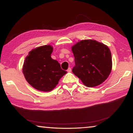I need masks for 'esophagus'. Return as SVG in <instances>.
<instances>
[{"instance_id":"obj_1","label":"esophagus","mask_w":133,"mask_h":133,"mask_svg":"<svg viewBox=\"0 0 133 133\" xmlns=\"http://www.w3.org/2000/svg\"><path fill=\"white\" fill-rule=\"evenodd\" d=\"M67 72H69V73H70V72L71 71V69L70 67H69L68 69L67 70Z\"/></svg>"}]
</instances>
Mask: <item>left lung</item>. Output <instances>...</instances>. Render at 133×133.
<instances>
[{"instance_id": "left-lung-1", "label": "left lung", "mask_w": 133, "mask_h": 133, "mask_svg": "<svg viewBox=\"0 0 133 133\" xmlns=\"http://www.w3.org/2000/svg\"><path fill=\"white\" fill-rule=\"evenodd\" d=\"M75 66L72 69L85 86L93 87L103 83L112 69L109 47L96 40H80L71 47Z\"/></svg>"}]
</instances>
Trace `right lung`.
<instances>
[{
	"instance_id": "right-lung-1",
	"label": "right lung",
	"mask_w": 133,
	"mask_h": 133,
	"mask_svg": "<svg viewBox=\"0 0 133 133\" xmlns=\"http://www.w3.org/2000/svg\"><path fill=\"white\" fill-rule=\"evenodd\" d=\"M53 50L50 45L38 47L29 51L24 60V77L29 84L37 90L51 91L67 73L62 69L59 63L51 57Z\"/></svg>"
}]
</instances>
